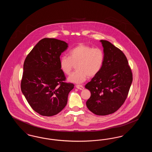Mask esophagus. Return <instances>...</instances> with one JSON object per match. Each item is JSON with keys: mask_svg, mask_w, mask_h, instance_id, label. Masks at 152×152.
<instances>
[{"mask_svg": "<svg viewBox=\"0 0 152 152\" xmlns=\"http://www.w3.org/2000/svg\"><path fill=\"white\" fill-rule=\"evenodd\" d=\"M76 88H77L78 89H80V90H83L84 89V87H83V86H81V85H77L76 86Z\"/></svg>", "mask_w": 152, "mask_h": 152, "instance_id": "1", "label": "esophagus"}]
</instances>
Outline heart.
Returning <instances> with one entry per match:
<instances>
[{"mask_svg": "<svg viewBox=\"0 0 152 152\" xmlns=\"http://www.w3.org/2000/svg\"><path fill=\"white\" fill-rule=\"evenodd\" d=\"M104 60L103 51L99 48H92L85 44H79L69 52V56H61L59 59V65L61 71L69 75L73 66L77 71L68 78L69 82L81 84L88 77H94L101 70Z\"/></svg>", "mask_w": 152, "mask_h": 152, "instance_id": "heart-1", "label": "heart"}]
</instances>
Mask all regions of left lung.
Wrapping results in <instances>:
<instances>
[{
	"instance_id": "obj_1",
	"label": "left lung",
	"mask_w": 152,
	"mask_h": 152,
	"mask_svg": "<svg viewBox=\"0 0 152 152\" xmlns=\"http://www.w3.org/2000/svg\"><path fill=\"white\" fill-rule=\"evenodd\" d=\"M104 60L101 70L86 85L91 92L87 108L96 115L115 112L125 101L133 76L128 60L120 49L108 41H100Z\"/></svg>"
}]
</instances>
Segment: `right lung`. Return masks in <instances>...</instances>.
I'll return each mask as SVG.
<instances>
[{"mask_svg": "<svg viewBox=\"0 0 152 152\" xmlns=\"http://www.w3.org/2000/svg\"><path fill=\"white\" fill-rule=\"evenodd\" d=\"M68 47L64 41L44 38L25 59L21 90L31 108L42 116L61 112L74 88L72 83L64 82L65 75L59 65L60 56Z\"/></svg>", "mask_w": 152, "mask_h": 152, "instance_id": "add662e5", "label": "right lung"}]
</instances>
